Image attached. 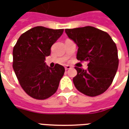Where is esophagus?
<instances>
[{
  "label": "esophagus",
  "instance_id": "34e87169",
  "mask_svg": "<svg viewBox=\"0 0 129 129\" xmlns=\"http://www.w3.org/2000/svg\"><path fill=\"white\" fill-rule=\"evenodd\" d=\"M71 68V66H69V65H66V66H65V69L67 70H69V69H70Z\"/></svg>",
  "mask_w": 129,
  "mask_h": 129
}]
</instances>
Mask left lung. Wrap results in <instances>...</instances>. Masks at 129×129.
I'll return each mask as SVG.
<instances>
[{
    "label": "left lung",
    "instance_id": "left-lung-1",
    "mask_svg": "<svg viewBox=\"0 0 129 129\" xmlns=\"http://www.w3.org/2000/svg\"><path fill=\"white\" fill-rule=\"evenodd\" d=\"M65 32L78 47L77 59L88 62V70L75 67V86L90 97L102 94L112 84L118 68L115 43L108 33L92 26L66 29Z\"/></svg>",
    "mask_w": 129,
    "mask_h": 129
}]
</instances>
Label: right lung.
Listing matches in <instances>:
<instances>
[{
    "label": "right lung",
    "mask_w": 129,
    "mask_h": 129,
    "mask_svg": "<svg viewBox=\"0 0 129 129\" xmlns=\"http://www.w3.org/2000/svg\"><path fill=\"white\" fill-rule=\"evenodd\" d=\"M63 29L34 27L21 34L13 49V68L22 88L30 97L45 100L54 94L65 68L56 63L48 67L45 57Z\"/></svg>",
    "instance_id": "right-lung-1"
}]
</instances>
